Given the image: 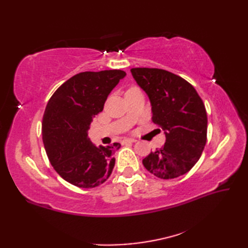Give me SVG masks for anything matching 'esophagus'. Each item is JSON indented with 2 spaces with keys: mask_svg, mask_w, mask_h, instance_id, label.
<instances>
[{
  "mask_svg": "<svg viewBox=\"0 0 248 248\" xmlns=\"http://www.w3.org/2000/svg\"><path fill=\"white\" fill-rule=\"evenodd\" d=\"M136 140L135 139H124L123 140V144H127V143H135Z\"/></svg>",
  "mask_w": 248,
  "mask_h": 248,
  "instance_id": "esophagus-1",
  "label": "esophagus"
}]
</instances>
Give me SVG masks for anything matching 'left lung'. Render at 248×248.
Instances as JSON below:
<instances>
[{
	"instance_id": "8db88e82",
	"label": "left lung",
	"mask_w": 248,
	"mask_h": 248,
	"mask_svg": "<svg viewBox=\"0 0 248 248\" xmlns=\"http://www.w3.org/2000/svg\"><path fill=\"white\" fill-rule=\"evenodd\" d=\"M136 83L148 94L152 121L164 130V146L143 160L161 179L180 177L192 170L207 143L208 117L196 89L175 73L157 68H132Z\"/></svg>"
}]
</instances>
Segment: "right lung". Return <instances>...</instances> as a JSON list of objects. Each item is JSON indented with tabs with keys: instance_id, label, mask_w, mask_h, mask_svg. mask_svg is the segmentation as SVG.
<instances>
[{
	"instance_id": "1",
	"label": "right lung",
	"mask_w": 248,
	"mask_h": 248,
	"mask_svg": "<svg viewBox=\"0 0 248 248\" xmlns=\"http://www.w3.org/2000/svg\"><path fill=\"white\" fill-rule=\"evenodd\" d=\"M124 76L123 70L78 73L62 84L46 104L43 118L46 155L55 171L78 187H96L113 171L114 154L120 144L96 147L88 138V130Z\"/></svg>"
}]
</instances>
